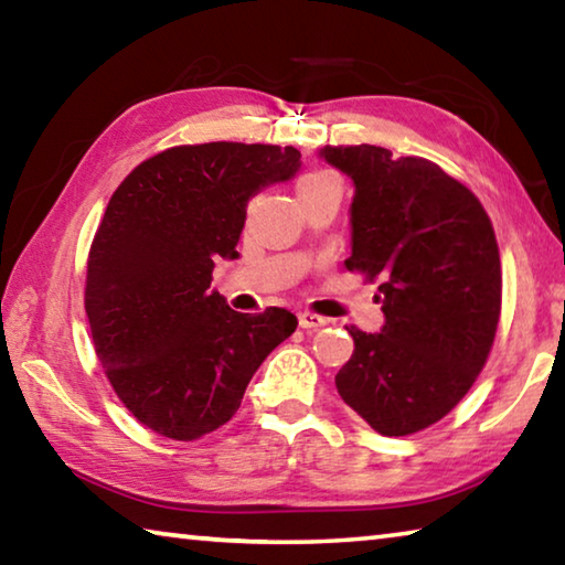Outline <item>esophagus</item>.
<instances>
[{"label": "esophagus", "mask_w": 565, "mask_h": 565, "mask_svg": "<svg viewBox=\"0 0 565 565\" xmlns=\"http://www.w3.org/2000/svg\"><path fill=\"white\" fill-rule=\"evenodd\" d=\"M327 323H329V319L319 317V313H311V311H301V313H299V327L306 329V331L321 329V327H327Z\"/></svg>", "instance_id": "34e87169"}]
</instances>
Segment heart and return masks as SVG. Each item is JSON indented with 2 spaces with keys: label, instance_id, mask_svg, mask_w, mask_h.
I'll return each mask as SVG.
<instances>
[{
  "label": "heart",
  "instance_id": "heart-1",
  "mask_svg": "<svg viewBox=\"0 0 565 565\" xmlns=\"http://www.w3.org/2000/svg\"><path fill=\"white\" fill-rule=\"evenodd\" d=\"M323 179H333L331 174H327V171H309V174H303L301 179H299V186L296 189H306V186H311V184H319V181H323Z\"/></svg>",
  "mask_w": 565,
  "mask_h": 565
}]
</instances>
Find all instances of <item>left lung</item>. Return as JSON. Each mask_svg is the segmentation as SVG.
I'll return each instance as SVG.
<instances>
[{"instance_id": "left-lung-1", "label": "left lung", "mask_w": 565, "mask_h": 565, "mask_svg": "<svg viewBox=\"0 0 565 565\" xmlns=\"http://www.w3.org/2000/svg\"><path fill=\"white\" fill-rule=\"evenodd\" d=\"M353 181L349 271L381 279L384 327H347L339 396L384 436L441 420L489 359L501 317L499 244L481 202L434 161L384 147H323Z\"/></svg>"}]
</instances>
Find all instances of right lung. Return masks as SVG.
Here are the masks:
<instances>
[{
  "mask_svg": "<svg viewBox=\"0 0 565 565\" xmlns=\"http://www.w3.org/2000/svg\"><path fill=\"white\" fill-rule=\"evenodd\" d=\"M299 167L294 147L209 141L141 161L111 194L84 309L111 388L151 431L174 441L216 431L296 331L291 311L238 313L209 286L218 256H238L248 199Z\"/></svg>",
  "mask_w": 565,
  "mask_h": 565,
  "instance_id": "right-lung-1",
  "label": "right lung"
}]
</instances>
